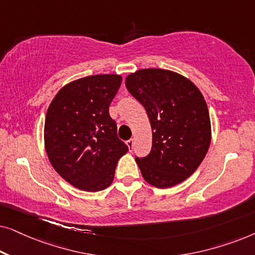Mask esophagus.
I'll use <instances>...</instances> for the list:
<instances>
[{
	"label": "esophagus",
	"mask_w": 255,
	"mask_h": 255,
	"mask_svg": "<svg viewBox=\"0 0 255 255\" xmlns=\"http://www.w3.org/2000/svg\"><path fill=\"white\" fill-rule=\"evenodd\" d=\"M127 144L128 146V148H130V151H132V148H133V144H134L133 139H130V140H128Z\"/></svg>",
	"instance_id": "34e87169"
}]
</instances>
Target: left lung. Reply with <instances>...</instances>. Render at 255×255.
Wrapping results in <instances>:
<instances>
[{
	"label": "left lung",
	"instance_id": "1",
	"mask_svg": "<svg viewBox=\"0 0 255 255\" xmlns=\"http://www.w3.org/2000/svg\"><path fill=\"white\" fill-rule=\"evenodd\" d=\"M125 86L145 108L152 128L151 152L135 158L142 177L156 188L183 182L203 161L211 141L202 93L190 80L160 68L132 73Z\"/></svg>",
	"mask_w": 255,
	"mask_h": 255
}]
</instances>
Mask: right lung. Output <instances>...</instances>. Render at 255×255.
<instances>
[{
	"label": "right lung",
	"instance_id": "1",
	"mask_svg": "<svg viewBox=\"0 0 255 255\" xmlns=\"http://www.w3.org/2000/svg\"><path fill=\"white\" fill-rule=\"evenodd\" d=\"M122 76L92 75L59 90L45 118V148L51 165L72 186L100 191L113 182L128 147L117 135L109 106Z\"/></svg>",
	"mask_w": 255,
	"mask_h": 255
}]
</instances>
